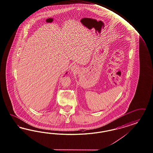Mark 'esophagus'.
Segmentation results:
<instances>
[{
    "mask_svg": "<svg viewBox=\"0 0 153 153\" xmlns=\"http://www.w3.org/2000/svg\"><path fill=\"white\" fill-rule=\"evenodd\" d=\"M77 70H78V68H77V67L76 65H74V66H72V67H71V71L72 72H73L74 73H75V72H76L77 71Z\"/></svg>",
    "mask_w": 153,
    "mask_h": 153,
    "instance_id": "esophagus-1",
    "label": "esophagus"
}]
</instances>
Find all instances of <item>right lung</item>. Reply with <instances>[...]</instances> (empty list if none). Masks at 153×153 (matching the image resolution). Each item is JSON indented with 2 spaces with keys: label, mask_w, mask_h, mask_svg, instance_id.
Instances as JSON below:
<instances>
[{
  "label": "right lung",
  "mask_w": 153,
  "mask_h": 153,
  "mask_svg": "<svg viewBox=\"0 0 153 153\" xmlns=\"http://www.w3.org/2000/svg\"><path fill=\"white\" fill-rule=\"evenodd\" d=\"M66 74H67V73H66Z\"/></svg>",
  "instance_id": "right-lung-1"
}]
</instances>
